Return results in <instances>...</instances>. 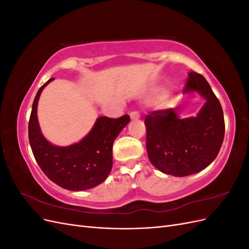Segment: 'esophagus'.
Returning <instances> with one entry per match:
<instances>
[{"label": "esophagus", "mask_w": 249, "mask_h": 249, "mask_svg": "<svg viewBox=\"0 0 249 249\" xmlns=\"http://www.w3.org/2000/svg\"><path fill=\"white\" fill-rule=\"evenodd\" d=\"M130 116H131L132 119H138L140 117V114H139L138 111H132L130 113Z\"/></svg>", "instance_id": "34e87169"}]
</instances>
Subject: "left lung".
Returning a JSON list of instances; mask_svg holds the SVG:
<instances>
[{
    "instance_id": "8db88e82",
    "label": "left lung",
    "mask_w": 249,
    "mask_h": 249,
    "mask_svg": "<svg viewBox=\"0 0 249 249\" xmlns=\"http://www.w3.org/2000/svg\"><path fill=\"white\" fill-rule=\"evenodd\" d=\"M197 91L207 100L197 116L178 118L177 108L152 111L144 119L149 161L160 171L186 177L208 167L224 138L221 105L200 73L190 71L184 92Z\"/></svg>"
}]
</instances>
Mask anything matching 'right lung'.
Masks as SVG:
<instances>
[{"instance_id":"right-lung-1","label":"right lung","mask_w":249,"mask_h":249,"mask_svg":"<svg viewBox=\"0 0 249 249\" xmlns=\"http://www.w3.org/2000/svg\"><path fill=\"white\" fill-rule=\"evenodd\" d=\"M39 88L33 102L29 119V141L36 162L52 182L67 190L82 191L103 183L112 169V145L130 116L118 118L99 117L92 130L79 143L60 147L51 144L42 136L37 120V103L42 89Z\"/></svg>"}]
</instances>
